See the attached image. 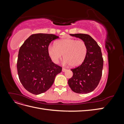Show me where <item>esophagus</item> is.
<instances>
[{
    "label": "esophagus",
    "instance_id": "esophagus-1",
    "mask_svg": "<svg viewBox=\"0 0 124 124\" xmlns=\"http://www.w3.org/2000/svg\"><path fill=\"white\" fill-rule=\"evenodd\" d=\"M66 70H67L66 69H65V68H62V71H63V72H65V71H66Z\"/></svg>",
    "mask_w": 124,
    "mask_h": 124
}]
</instances>
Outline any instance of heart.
Here are the masks:
<instances>
[{
	"mask_svg": "<svg viewBox=\"0 0 124 124\" xmlns=\"http://www.w3.org/2000/svg\"><path fill=\"white\" fill-rule=\"evenodd\" d=\"M48 54L54 63H57L62 55L65 63L70 66L77 67L84 62L87 54V47L83 40L66 38L57 40L54 46L47 48Z\"/></svg>",
	"mask_w": 124,
	"mask_h": 124,
	"instance_id": "heart-1",
	"label": "heart"
}]
</instances>
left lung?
I'll list each match as a JSON object with an SVG mask.
<instances>
[{
    "instance_id": "1",
    "label": "left lung",
    "mask_w": 124,
    "mask_h": 124,
    "mask_svg": "<svg viewBox=\"0 0 124 124\" xmlns=\"http://www.w3.org/2000/svg\"><path fill=\"white\" fill-rule=\"evenodd\" d=\"M70 35L84 41L87 47V54L81 65L71 69L73 76L68 80V85L75 93H87L97 87L102 77L103 59L101 48L88 35Z\"/></svg>"
}]
</instances>
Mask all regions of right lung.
Here are the masks:
<instances>
[{"mask_svg": "<svg viewBox=\"0 0 124 124\" xmlns=\"http://www.w3.org/2000/svg\"><path fill=\"white\" fill-rule=\"evenodd\" d=\"M59 37L53 34L36 33L26 39L18 54V78L29 92L39 95L46 92L53 84L62 67L52 61L47 48L52 41Z\"/></svg>", "mask_w": 124, "mask_h": 124, "instance_id": "1", "label": "right lung"}]
</instances>
